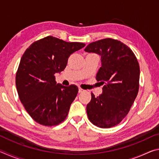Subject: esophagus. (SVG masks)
Here are the masks:
<instances>
[{
  "mask_svg": "<svg viewBox=\"0 0 159 159\" xmlns=\"http://www.w3.org/2000/svg\"><path fill=\"white\" fill-rule=\"evenodd\" d=\"M84 91H85V90H83V89H82V88H80V87H79V93H83V92H84Z\"/></svg>",
  "mask_w": 159,
  "mask_h": 159,
  "instance_id": "obj_1",
  "label": "esophagus"
}]
</instances>
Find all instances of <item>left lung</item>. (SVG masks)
<instances>
[{
    "label": "left lung",
    "instance_id": "obj_1",
    "mask_svg": "<svg viewBox=\"0 0 159 159\" xmlns=\"http://www.w3.org/2000/svg\"><path fill=\"white\" fill-rule=\"evenodd\" d=\"M85 51L101 55L96 80L104 85L99 96L91 93L86 107L88 119L99 128L114 127L127 116L138 94V61L130 48L110 38L91 43Z\"/></svg>",
    "mask_w": 159,
    "mask_h": 159
}]
</instances>
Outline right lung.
<instances>
[{
	"label": "right lung",
	"instance_id": "add662e5",
	"mask_svg": "<svg viewBox=\"0 0 159 159\" xmlns=\"http://www.w3.org/2000/svg\"><path fill=\"white\" fill-rule=\"evenodd\" d=\"M85 45L49 36L34 42L23 54L16 87L26 111L39 124L57 125L66 118L79 88L57 84L55 74L62 71L69 56Z\"/></svg>",
	"mask_w": 159,
	"mask_h": 159
}]
</instances>
